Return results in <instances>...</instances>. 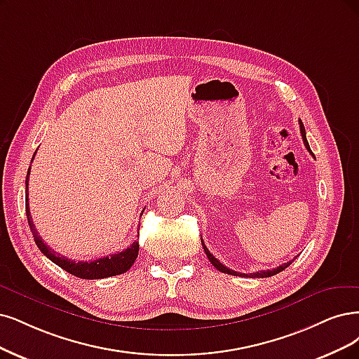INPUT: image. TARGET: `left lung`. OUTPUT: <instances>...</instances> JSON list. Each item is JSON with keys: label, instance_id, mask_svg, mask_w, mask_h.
Wrapping results in <instances>:
<instances>
[{"label": "left lung", "instance_id": "1", "mask_svg": "<svg viewBox=\"0 0 359 359\" xmlns=\"http://www.w3.org/2000/svg\"><path fill=\"white\" fill-rule=\"evenodd\" d=\"M299 124H300V133H302V139H303V143H304V146H306V149L312 154V151H311V148H309V143H308V139H306V130H304V126H303V123L300 121L299 119ZM203 243V241H201ZM203 247H204V251H205V255H207V257H208V260L211 262V264H213V266L217 269V271H220V272H223V273H229V275H235V276H247V278H268V276H272V275H276V273H280V272H283L285 268H288L291 263L294 262V259L291 260V262H287V263H284V264H281V266H278V268H275V269H266V271H257V272H251V273H241V272H235V271H232V269H229V268H226L224 266V264H222L213 255L210 253L208 251V248L205 247V244L203 243Z\"/></svg>", "mask_w": 359, "mask_h": 359}]
</instances>
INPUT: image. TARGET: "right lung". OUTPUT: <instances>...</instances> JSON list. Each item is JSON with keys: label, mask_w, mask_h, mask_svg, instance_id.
<instances>
[{"label": "right lung", "mask_w": 359, "mask_h": 359, "mask_svg": "<svg viewBox=\"0 0 359 359\" xmlns=\"http://www.w3.org/2000/svg\"><path fill=\"white\" fill-rule=\"evenodd\" d=\"M35 155V154H34ZM29 172L31 167L28 170V175H26V191H25V205H26V217H28V223L31 232L34 235V241L36 247L41 250V253L50 259L53 263H56L57 266H60L63 271H66L71 275H75L78 278H83V280H102V278H108V276H115L119 273L127 272L131 264L135 263L139 255V243L135 241L130 247L126 250L119 251V253L104 256L96 260H90V262H75L68 257H63L59 253H56L55 250H51L44 241L43 238L38 235L34 222L31 217V211H29V198H28V182H29Z\"/></svg>", "instance_id": "right-lung-1"}]
</instances>
